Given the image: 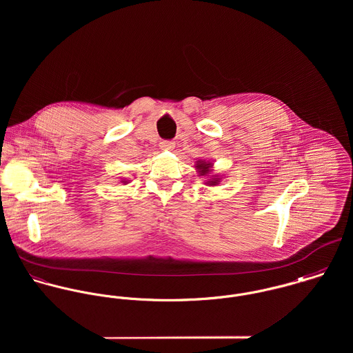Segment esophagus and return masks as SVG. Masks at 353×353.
I'll return each mask as SVG.
<instances>
[{
  "instance_id": "esophagus-1",
  "label": "esophagus",
  "mask_w": 353,
  "mask_h": 353,
  "mask_svg": "<svg viewBox=\"0 0 353 353\" xmlns=\"http://www.w3.org/2000/svg\"><path fill=\"white\" fill-rule=\"evenodd\" d=\"M174 147H175V143H172V141H161L160 143V148L163 151H172Z\"/></svg>"
}]
</instances>
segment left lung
I'll return each instance as SVG.
<instances>
[{
	"mask_svg": "<svg viewBox=\"0 0 353 353\" xmlns=\"http://www.w3.org/2000/svg\"><path fill=\"white\" fill-rule=\"evenodd\" d=\"M196 170L199 172V176L205 178V185L208 186H217L221 181L220 174H213V163L210 160L200 159L196 161Z\"/></svg>",
	"mask_w": 353,
	"mask_h": 353,
	"instance_id": "left-lung-1",
	"label": "left lung"
}]
</instances>
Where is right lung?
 <instances>
[{
    "instance_id": "add662e5",
    "label": "right lung",
    "mask_w": 353,
    "mask_h": 353,
    "mask_svg": "<svg viewBox=\"0 0 353 353\" xmlns=\"http://www.w3.org/2000/svg\"><path fill=\"white\" fill-rule=\"evenodd\" d=\"M121 183H123V185H128V183H129V179H122V181H121Z\"/></svg>"
}]
</instances>
